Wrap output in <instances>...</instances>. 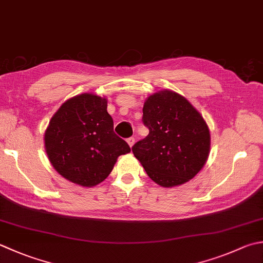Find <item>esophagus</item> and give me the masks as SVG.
<instances>
[{
	"label": "esophagus",
	"mask_w": 263,
	"mask_h": 263,
	"mask_svg": "<svg viewBox=\"0 0 263 263\" xmlns=\"http://www.w3.org/2000/svg\"><path fill=\"white\" fill-rule=\"evenodd\" d=\"M127 143H128V146L130 147H132L133 145H135V141H136V138L135 137H130V138H127Z\"/></svg>",
	"instance_id": "esophagus-1"
}]
</instances>
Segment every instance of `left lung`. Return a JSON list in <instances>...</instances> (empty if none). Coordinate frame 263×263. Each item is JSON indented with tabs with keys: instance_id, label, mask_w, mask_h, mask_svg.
I'll use <instances>...</instances> for the list:
<instances>
[{
	"instance_id": "obj_1",
	"label": "left lung",
	"mask_w": 263,
	"mask_h": 263,
	"mask_svg": "<svg viewBox=\"0 0 263 263\" xmlns=\"http://www.w3.org/2000/svg\"><path fill=\"white\" fill-rule=\"evenodd\" d=\"M142 123L149 135L132 147L153 181L174 187L193 179L206 163L210 131L193 105L173 91H161L146 100Z\"/></svg>"
}]
</instances>
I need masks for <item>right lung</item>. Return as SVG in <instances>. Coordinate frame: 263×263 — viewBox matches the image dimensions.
Masks as SVG:
<instances>
[{"label":"right lung","instance_id":"obj_1","mask_svg":"<svg viewBox=\"0 0 263 263\" xmlns=\"http://www.w3.org/2000/svg\"><path fill=\"white\" fill-rule=\"evenodd\" d=\"M44 141L55 171L83 187L104 181L117 157L131 152L114 132L107 100L91 93L76 96L61 105L51 118Z\"/></svg>","mask_w":263,"mask_h":263}]
</instances>
